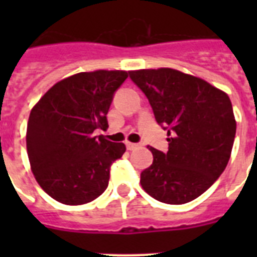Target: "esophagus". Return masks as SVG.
<instances>
[{
  "mask_svg": "<svg viewBox=\"0 0 257 257\" xmlns=\"http://www.w3.org/2000/svg\"><path fill=\"white\" fill-rule=\"evenodd\" d=\"M125 145H126L128 151H133V149H136L140 147L139 144H135V143H131V141H126V143H125Z\"/></svg>",
  "mask_w": 257,
  "mask_h": 257,
  "instance_id": "obj_1",
  "label": "esophagus"
}]
</instances>
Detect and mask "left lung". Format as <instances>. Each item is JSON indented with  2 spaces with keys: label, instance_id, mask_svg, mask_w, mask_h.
<instances>
[{
  "label": "left lung",
  "instance_id": "1",
  "mask_svg": "<svg viewBox=\"0 0 257 257\" xmlns=\"http://www.w3.org/2000/svg\"><path fill=\"white\" fill-rule=\"evenodd\" d=\"M129 77L171 136L167 153L149 148L153 163L141 172V187L161 203H189L219 179L229 161L236 135L231 100L203 78L171 68L131 70Z\"/></svg>",
  "mask_w": 257,
  "mask_h": 257
}]
</instances>
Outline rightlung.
<instances>
[{"mask_svg": "<svg viewBox=\"0 0 257 257\" xmlns=\"http://www.w3.org/2000/svg\"><path fill=\"white\" fill-rule=\"evenodd\" d=\"M125 70L81 72L54 84L34 105L26 129L30 169L40 187L66 205H81L106 189L122 143L93 136L108 128L113 93Z\"/></svg>", "mask_w": 257, "mask_h": 257, "instance_id": "add662e5", "label": "right lung"}]
</instances>
